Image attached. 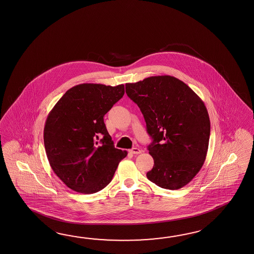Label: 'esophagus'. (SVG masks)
<instances>
[{"mask_svg": "<svg viewBox=\"0 0 254 254\" xmlns=\"http://www.w3.org/2000/svg\"><path fill=\"white\" fill-rule=\"evenodd\" d=\"M130 152L133 154H139V153H142V150H140L139 148L133 147L130 149Z\"/></svg>", "mask_w": 254, "mask_h": 254, "instance_id": "esophagus-1", "label": "esophagus"}]
</instances>
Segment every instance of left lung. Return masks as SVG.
I'll use <instances>...</instances> for the list:
<instances>
[{
    "label": "left lung",
    "instance_id": "left-lung-1",
    "mask_svg": "<svg viewBox=\"0 0 254 254\" xmlns=\"http://www.w3.org/2000/svg\"><path fill=\"white\" fill-rule=\"evenodd\" d=\"M127 96L140 108L153 142V169L146 177L160 188L177 190L199 172L206 160L210 121L200 98L172 76L126 83Z\"/></svg>",
    "mask_w": 254,
    "mask_h": 254
}]
</instances>
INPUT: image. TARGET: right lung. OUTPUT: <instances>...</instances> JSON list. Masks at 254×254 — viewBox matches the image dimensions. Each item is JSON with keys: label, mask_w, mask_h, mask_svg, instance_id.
Listing matches in <instances>:
<instances>
[{"label": "right lung", "mask_w": 254, "mask_h": 254, "mask_svg": "<svg viewBox=\"0 0 254 254\" xmlns=\"http://www.w3.org/2000/svg\"><path fill=\"white\" fill-rule=\"evenodd\" d=\"M124 95V84H79L49 112L45 149L54 173L67 188L93 194L112 181L127 152L114 147L103 117Z\"/></svg>", "instance_id": "obj_1"}]
</instances>
